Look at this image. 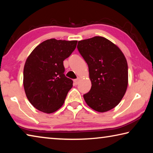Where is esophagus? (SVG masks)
I'll list each match as a JSON object with an SVG mask.
<instances>
[{"label":"esophagus","instance_id":"esophagus-1","mask_svg":"<svg viewBox=\"0 0 153 153\" xmlns=\"http://www.w3.org/2000/svg\"><path fill=\"white\" fill-rule=\"evenodd\" d=\"M79 77H77V79H74V84H76V85H77V84H78V83H79Z\"/></svg>","mask_w":153,"mask_h":153}]
</instances>
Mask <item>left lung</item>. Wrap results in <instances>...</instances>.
<instances>
[{
  "label": "left lung",
  "mask_w": 153,
  "mask_h": 153,
  "mask_svg": "<svg viewBox=\"0 0 153 153\" xmlns=\"http://www.w3.org/2000/svg\"><path fill=\"white\" fill-rule=\"evenodd\" d=\"M77 49L88 65L91 89L84 94L86 104L98 112L115 107L128 84V68L121 51L110 40L94 36L80 40Z\"/></svg>",
  "instance_id": "8db88e82"
}]
</instances>
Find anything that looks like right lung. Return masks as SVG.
I'll list each match as a JSON object with an SVG mask.
<instances>
[{
  "instance_id": "1",
  "label": "right lung",
  "mask_w": 153,
  "mask_h": 153,
  "mask_svg": "<svg viewBox=\"0 0 153 153\" xmlns=\"http://www.w3.org/2000/svg\"><path fill=\"white\" fill-rule=\"evenodd\" d=\"M77 40H46L28 56L24 69V87L31 104L46 113L63 105L73 81L65 76L63 61L73 53Z\"/></svg>"
}]
</instances>
